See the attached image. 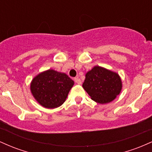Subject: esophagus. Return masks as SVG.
Instances as JSON below:
<instances>
[{"instance_id":"esophagus-1","label":"esophagus","mask_w":152,"mask_h":152,"mask_svg":"<svg viewBox=\"0 0 152 152\" xmlns=\"http://www.w3.org/2000/svg\"><path fill=\"white\" fill-rule=\"evenodd\" d=\"M74 81H75V83H78V84H81V81L80 80V78H78V77L74 78Z\"/></svg>"}]
</instances>
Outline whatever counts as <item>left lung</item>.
<instances>
[{
    "label": "left lung",
    "mask_w": 152,
    "mask_h": 152,
    "mask_svg": "<svg viewBox=\"0 0 152 152\" xmlns=\"http://www.w3.org/2000/svg\"><path fill=\"white\" fill-rule=\"evenodd\" d=\"M83 87L94 102L106 104L119 94L122 83L116 73L95 66L86 74Z\"/></svg>",
    "instance_id": "left-lung-1"
}]
</instances>
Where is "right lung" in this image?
Returning <instances> with one entry per match:
<instances>
[{
    "mask_svg": "<svg viewBox=\"0 0 152 152\" xmlns=\"http://www.w3.org/2000/svg\"><path fill=\"white\" fill-rule=\"evenodd\" d=\"M74 83V81L66 74L49 69L33 79L31 91L41 106L54 109L64 104Z\"/></svg>",
    "mask_w": 152,
    "mask_h": 152,
    "instance_id": "obj_1",
    "label": "right lung"
}]
</instances>
